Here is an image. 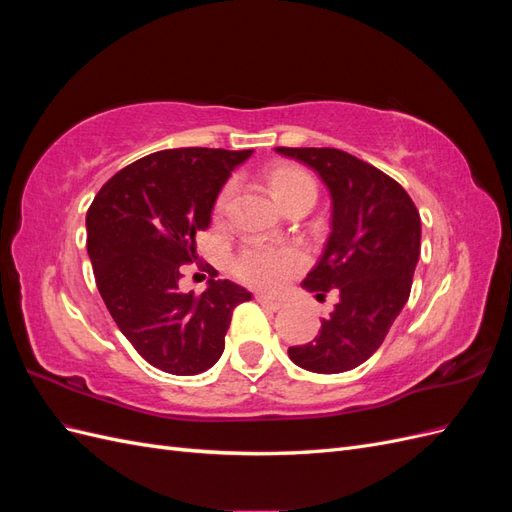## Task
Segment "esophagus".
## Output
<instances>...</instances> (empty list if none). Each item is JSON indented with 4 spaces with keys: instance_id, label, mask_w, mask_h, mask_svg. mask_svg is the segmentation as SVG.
<instances>
[{
    "instance_id": "34e87169",
    "label": "esophagus",
    "mask_w": 512,
    "mask_h": 512,
    "mask_svg": "<svg viewBox=\"0 0 512 512\" xmlns=\"http://www.w3.org/2000/svg\"><path fill=\"white\" fill-rule=\"evenodd\" d=\"M256 301H258L262 307L271 309V312H277V309H282V307H284V303H282L280 299H271V297H265V294H258Z\"/></svg>"
}]
</instances>
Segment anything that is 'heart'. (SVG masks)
<instances>
[{"label": "heart", "mask_w": 512, "mask_h": 512, "mask_svg": "<svg viewBox=\"0 0 512 512\" xmlns=\"http://www.w3.org/2000/svg\"><path fill=\"white\" fill-rule=\"evenodd\" d=\"M267 185L277 205L284 207L288 200L299 196L307 190H314V181L303 168L292 164L273 166L267 175ZM230 196V188H226L215 203V215L224 213ZM303 254L294 247H267V245H250L239 254L235 262V271L245 282L260 288H277L288 275L303 267Z\"/></svg>", "instance_id": "1"}]
</instances>
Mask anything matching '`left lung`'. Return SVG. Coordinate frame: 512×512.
Returning <instances> with one entry per match:
<instances>
[{
	"mask_svg": "<svg viewBox=\"0 0 512 512\" xmlns=\"http://www.w3.org/2000/svg\"><path fill=\"white\" fill-rule=\"evenodd\" d=\"M314 168L331 196V232L303 288L339 301L322 318L314 342L290 346L294 365L342 374L365 363L404 309L421 256V215L412 198L382 170L339 149L275 147Z\"/></svg>",
	"mask_w": 512,
	"mask_h": 512,
	"instance_id": "left-lung-1",
	"label": "left lung"
}]
</instances>
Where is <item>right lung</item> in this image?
<instances>
[{
  "mask_svg": "<svg viewBox=\"0 0 512 512\" xmlns=\"http://www.w3.org/2000/svg\"><path fill=\"white\" fill-rule=\"evenodd\" d=\"M252 149L185 147L151 153L108 179L87 211V254L102 301L147 363L196 376L218 363L232 309L252 292L209 280L181 292V265L196 260V232L230 173Z\"/></svg>",
  "mask_w": 512,
  "mask_h": 512,
  "instance_id": "right-lung-1",
  "label": "right lung"
}]
</instances>
